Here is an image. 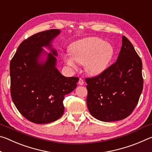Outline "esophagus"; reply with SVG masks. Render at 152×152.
I'll return each mask as SVG.
<instances>
[{
    "mask_svg": "<svg viewBox=\"0 0 152 152\" xmlns=\"http://www.w3.org/2000/svg\"><path fill=\"white\" fill-rule=\"evenodd\" d=\"M84 80H82V78H80L79 79V81H78V84L79 85H84Z\"/></svg>",
    "mask_w": 152,
    "mask_h": 152,
    "instance_id": "34e87169",
    "label": "esophagus"
}]
</instances>
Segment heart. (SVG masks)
I'll return each mask as SVG.
<instances>
[{"label":"heart","mask_w":152,"mask_h":152,"mask_svg":"<svg viewBox=\"0 0 152 152\" xmlns=\"http://www.w3.org/2000/svg\"><path fill=\"white\" fill-rule=\"evenodd\" d=\"M70 54H64L63 60L67 65L76 68L77 64H84L89 75L96 76L107 70L115 54L110 43L98 37H88L76 41L70 47Z\"/></svg>","instance_id":"obj_1"}]
</instances>
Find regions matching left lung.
<instances>
[{"label":"left lung","mask_w":152,"mask_h":152,"mask_svg":"<svg viewBox=\"0 0 152 152\" xmlns=\"http://www.w3.org/2000/svg\"><path fill=\"white\" fill-rule=\"evenodd\" d=\"M86 82L87 107L96 119L117 121L132 114L143 90L142 61L125 36L116 62Z\"/></svg>","instance_id":"obj_1"}]
</instances>
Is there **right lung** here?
I'll return each instance as SVG.
<instances>
[{
  "label": "right lung",
  "mask_w": 152,
  "mask_h": 152,
  "mask_svg": "<svg viewBox=\"0 0 152 152\" xmlns=\"http://www.w3.org/2000/svg\"><path fill=\"white\" fill-rule=\"evenodd\" d=\"M60 32L50 29L31 36L19 45L10 64L12 101L23 116L37 124L62 116L64 96L76 88L79 80L63 76L56 68L58 53L52 42Z\"/></svg>",
  "instance_id": "1"
}]
</instances>
